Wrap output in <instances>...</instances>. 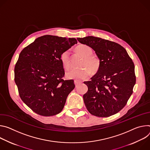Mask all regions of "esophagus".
<instances>
[{"label": "esophagus", "instance_id": "obj_1", "mask_svg": "<svg viewBox=\"0 0 150 150\" xmlns=\"http://www.w3.org/2000/svg\"><path fill=\"white\" fill-rule=\"evenodd\" d=\"M81 81H77V80H74V84H75V85H76V86H79L80 83H81Z\"/></svg>", "mask_w": 150, "mask_h": 150}]
</instances>
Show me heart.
<instances>
[{
  "mask_svg": "<svg viewBox=\"0 0 150 150\" xmlns=\"http://www.w3.org/2000/svg\"><path fill=\"white\" fill-rule=\"evenodd\" d=\"M77 51L84 59L81 63V67H83L79 69H72L65 74L66 77L69 79L76 80L77 81L87 79L92 72H96L99 67V60L98 58L92 55V49L86 45H81L77 47ZM61 61L66 69H69L71 67V59L69 51L64 52L61 56Z\"/></svg>",
  "mask_w": 150,
  "mask_h": 150,
  "instance_id": "obj_1",
  "label": "heart"
}]
</instances>
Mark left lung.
I'll return each instance as SVG.
<instances>
[{
  "label": "left lung",
  "instance_id": "8db88e82",
  "mask_svg": "<svg viewBox=\"0 0 150 150\" xmlns=\"http://www.w3.org/2000/svg\"><path fill=\"white\" fill-rule=\"evenodd\" d=\"M77 39L92 48L99 59L97 73L84 82L88 87L83 96L87 110L101 117L117 113L126 105L135 85L134 62L117 43L93 36Z\"/></svg>",
  "mask_w": 150,
  "mask_h": 150
}]
</instances>
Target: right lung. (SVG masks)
<instances>
[{
    "label": "right lung",
    "instance_id": "obj_1",
    "mask_svg": "<svg viewBox=\"0 0 150 150\" xmlns=\"http://www.w3.org/2000/svg\"><path fill=\"white\" fill-rule=\"evenodd\" d=\"M77 43L75 38L45 35L21 52L14 80L22 101L36 113L52 116L62 110L75 85L73 80L62 79L65 72L61 56Z\"/></svg>",
    "mask_w": 150,
    "mask_h": 150
}]
</instances>
